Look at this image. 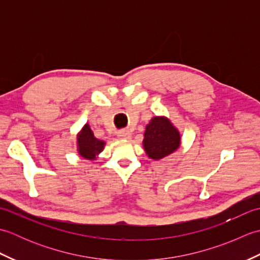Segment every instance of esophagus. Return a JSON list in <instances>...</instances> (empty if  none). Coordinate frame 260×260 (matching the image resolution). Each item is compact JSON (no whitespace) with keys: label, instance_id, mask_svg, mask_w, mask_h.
<instances>
[{"label":"esophagus","instance_id":"esophagus-1","mask_svg":"<svg viewBox=\"0 0 260 260\" xmlns=\"http://www.w3.org/2000/svg\"><path fill=\"white\" fill-rule=\"evenodd\" d=\"M117 136L120 140H129L132 135L128 131H120V132H118Z\"/></svg>","mask_w":260,"mask_h":260}]
</instances>
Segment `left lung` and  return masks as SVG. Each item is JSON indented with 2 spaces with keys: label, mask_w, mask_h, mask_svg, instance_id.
Segmentation results:
<instances>
[{
  "label": "left lung",
  "mask_w": 260,
  "mask_h": 260,
  "mask_svg": "<svg viewBox=\"0 0 260 260\" xmlns=\"http://www.w3.org/2000/svg\"><path fill=\"white\" fill-rule=\"evenodd\" d=\"M180 132L164 116H155L146 125L143 146L147 156L161 159L170 155L180 147Z\"/></svg>",
  "instance_id": "8db88e82"
}]
</instances>
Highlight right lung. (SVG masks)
<instances>
[{
	"label": "right lung",
	"mask_w": 260,
	"mask_h": 260,
	"mask_svg": "<svg viewBox=\"0 0 260 260\" xmlns=\"http://www.w3.org/2000/svg\"><path fill=\"white\" fill-rule=\"evenodd\" d=\"M104 146L105 142L93 136L90 126L88 124L82 127L79 134L77 135V151L81 157L93 161L97 158L98 154L103 152Z\"/></svg>",
	"instance_id": "obj_1"
}]
</instances>
